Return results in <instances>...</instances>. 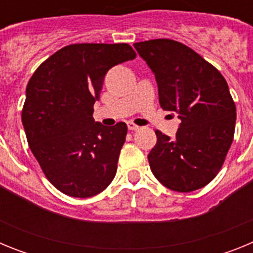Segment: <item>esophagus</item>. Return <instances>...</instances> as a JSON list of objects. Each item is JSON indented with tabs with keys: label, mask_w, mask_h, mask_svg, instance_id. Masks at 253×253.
Returning <instances> with one entry per match:
<instances>
[{
	"label": "esophagus",
	"mask_w": 253,
	"mask_h": 253,
	"mask_svg": "<svg viewBox=\"0 0 253 253\" xmlns=\"http://www.w3.org/2000/svg\"><path fill=\"white\" fill-rule=\"evenodd\" d=\"M128 129H129V130H138V129H139V126L134 124V123L129 122L128 123Z\"/></svg>",
	"instance_id": "obj_1"
}]
</instances>
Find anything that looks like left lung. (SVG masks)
<instances>
[{
    "instance_id": "left-lung-1",
    "label": "left lung",
    "mask_w": 253,
    "mask_h": 253,
    "mask_svg": "<svg viewBox=\"0 0 253 253\" xmlns=\"http://www.w3.org/2000/svg\"><path fill=\"white\" fill-rule=\"evenodd\" d=\"M156 76L160 105L181 120L173 139L156 130L148 154L153 175L178 193L213 180L231 148L236 105L227 81L214 66L185 44L153 39L134 44Z\"/></svg>"
}]
</instances>
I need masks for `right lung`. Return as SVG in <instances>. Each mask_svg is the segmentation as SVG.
<instances>
[{
    "mask_svg": "<svg viewBox=\"0 0 253 253\" xmlns=\"http://www.w3.org/2000/svg\"><path fill=\"white\" fill-rule=\"evenodd\" d=\"M135 55L125 43L71 44L31 76L22 125L45 177L66 195H97L115 177L128 126L95 122L93 104L107 71Z\"/></svg>",
    "mask_w": 253,
    "mask_h": 253,
    "instance_id": "right-lung-1",
    "label": "right lung"
}]
</instances>
